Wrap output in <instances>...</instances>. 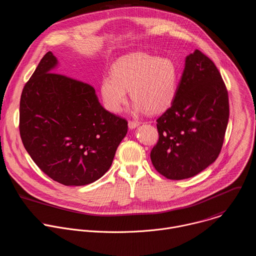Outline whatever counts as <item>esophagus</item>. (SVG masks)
I'll list each match as a JSON object with an SVG mask.
<instances>
[{
  "label": "esophagus",
  "instance_id": "1",
  "mask_svg": "<svg viewBox=\"0 0 256 256\" xmlns=\"http://www.w3.org/2000/svg\"><path fill=\"white\" fill-rule=\"evenodd\" d=\"M140 126V122H136V120H128V128H136V126Z\"/></svg>",
  "mask_w": 256,
  "mask_h": 256
}]
</instances>
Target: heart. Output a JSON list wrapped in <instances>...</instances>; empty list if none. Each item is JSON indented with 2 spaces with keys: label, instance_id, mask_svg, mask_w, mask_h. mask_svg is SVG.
<instances>
[{
  "label": "heart",
  "instance_id": "b5f03b06",
  "mask_svg": "<svg viewBox=\"0 0 256 256\" xmlns=\"http://www.w3.org/2000/svg\"><path fill=\"white\" fill-rule=\"evenodd\" d=\"M178 83V68L166 57L136 52L120 58L112 68V77L106 76L100 83L104 106L118 114L128 102V92L136 114H156L173 102Z\"/></svg>",
  "mask_w": 256,
  "mask_h": 256
}]
</instances>
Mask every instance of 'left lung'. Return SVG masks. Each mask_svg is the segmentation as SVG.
Wrapping results in <instances>:
<instances>
[{
	"label": "left lung",
	"instance_id": "1",
	"mask_svg": "<svg viewBox=\"0 0 256 256\" xmlns=\"http://www.w3.org/2000/svg\"><path fill=\"white\" fill-rule=\"evenodd\" d=\"M229 118L228 92L213 61L195 50L175 98L158 120V140L150 152L156 171L170 180L202 172L218 158Z\"/></svg>",
	"mask_w": 256,
	"mask_h": 256
}]
</instances>
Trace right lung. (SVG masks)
<instances>
[{
	"label": "right lung",
	"mask_w": 256,
	"mask_h": 256,
	"mask_svg": "<svg viewBox=\"0 0 256 256\" xmlns=\"http://www.w3.org/2000/svg\"><path fill=\"white\" fill-rule=\"evenodd\" d=\"M57 65L47 52L25 84L20 134L48 177L65 186H84L108 171L128 122L104 108L88 83L54 73Z\"/></svg>",
	"instance_id": "obj_1"
}]
</instances>
